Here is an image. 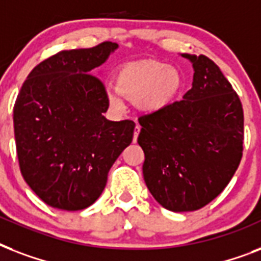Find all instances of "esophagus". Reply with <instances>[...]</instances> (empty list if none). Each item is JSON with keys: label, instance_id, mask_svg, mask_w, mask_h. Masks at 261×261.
<instances>
[{"label": "esophagus", "instance_id": "34e87169", "mask_svg": "<svg viewBox=\"0 0 261 261\" xmlns=\"http://www.w3.org/2000/svg\"><path fill=\"white\" fill-rule=\"evenodd\" d=\"M139 131H141V126H139L138 123H137V126H135V131H134V137H133V141H134V142H137V139H138Z\"/></svg>", "mask_w": 261, "mask_h": 261}]
</instances>
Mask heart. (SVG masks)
Wrapping results in <instances>:
<instances>
[{
	"label": "heart",
	"instance_id": "heart-1",
	"mask_svg": "<svg viewBox=\"0 0 261 261\" xmlns=\"http://www.w3.org/2000/svg\"><path fill=\"white\" fill-rule=\"evenodd\" d=\"M181 88V75L177 69L157 61H143L127 65L116 75V89L123 97L138 101L145 111H157L168 106ZM112 104L120 98L110 94Z\"/></svg>",
	"mask_w": 261,
	"mask_h": 261
}]
</instances>
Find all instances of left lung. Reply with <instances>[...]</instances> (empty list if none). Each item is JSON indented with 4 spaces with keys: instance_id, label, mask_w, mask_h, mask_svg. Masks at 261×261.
<instances>
[{
    "instance_id": "8db88e82",
    "label": "left lung",
    "mask_w": 261,
    "mask_h": 261,
    "mask_svg": "<svg viewBox=\"0 0 261 261\" xmlns=\"http://www.w3.org/2000/svg\"><path fill=\"white\" fill-rule=\"evenodd\" d=\"M194 66L182 100L139 116L147 188L167 210L202 208L218 196L243 157L244 111L239 94L210 58L182 54Z\"/></svg>"
}]
</instances>
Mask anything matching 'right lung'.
Segmentation results:
<instances>
[{"mask_svg": "<svg viewBox=\"0 0 261 261\" xmlns=\"http://www.w3.org/2000/svg\"><path fill=\"white\" fill-rule=\"evenodd\" d=\"M118 44L59 51L28 74L13 108L18 165L48 206L84 210L106 188L108 172L134 137L133 120L111 122L106 87L94 67Z\"/></svg>", "mask_w": 261, "mask_h": 261, "instance_id": "obj_1", "label": "right lung"}]
</instances>
